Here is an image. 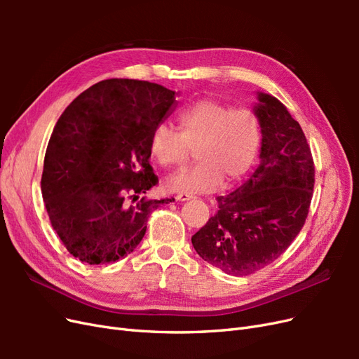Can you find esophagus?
Segmentation results:
<instances>
[{
	"label": "esophagus",
	"mask_w": 359,
	"mask_h": 359,
	"mask_svg": "<svg viewBox=\"0 0 359 359\" xmlns=\"http://www.w3.org/2000/svg\"><path fill=\"white\" fill-rule=\"evenodd\" d=\"M175 199H177V201H180V202H186V201L193 199V196H190V194H186V193H178Z\"/></svg>",
	"instance_id": "1"
}]
</instances>
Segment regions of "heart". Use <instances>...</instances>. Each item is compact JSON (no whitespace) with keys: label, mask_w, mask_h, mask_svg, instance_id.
Wrapping results in <instances>:
<instances>
[{"label":"heart","mask_w":359,"mask_h":359,"mask_svg":"<svg viewBox=\"0 0 359 359\" xmlns=\"http://www.w3.org/2000/svg\"><path fill=\"white\" fill-rule=\"evenodd\" d=\"M178 128L158 124L149 137V153L163 168L186 165L191 149L198 163L166 181V189L182 193H206L231 187L255 165L262 126L250 109H233L215 99H201L178 115Z\"/></svg>","instance_id":"b5f03b06"}]
</instances>
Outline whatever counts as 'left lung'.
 <instances>
[{"label":"left lung","instance_id":"left-lung-1","mask_svg":"<svg viewBox=\"0 0 359 359\" xmlns=\"http://www.w3.org/2000/svg\"><path fill=\"white\" fill-rule=\"evenodd\" d=\"M260 165L240 189L217 198L219 211L191 236L196 253L223 273L244 277L273 264L306 223L314 163L298 121L276 97L259 93Z\"/></svg>","mask_w":359,"mask_h":359}]
</instances>
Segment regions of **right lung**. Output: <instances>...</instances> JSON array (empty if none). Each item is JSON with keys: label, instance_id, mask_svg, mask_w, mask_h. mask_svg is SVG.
I'll return each mask as SVG.
<instances>
[{"label": "right lung", "instance_id": "right-lung-1", "mask_svg": "<svg viewBox=\"0 0 359 359\" xmlns=\"http://www.w3.org/2000/svg\"><path fill=\"white\" fill-rule=\"evenodd\" d=\"M175 103V91L158 83L106 79L76 97L53 127L41 194L53 231L81 262L130 255L151 212L175 201L139 199L158 182L149 137Z\"/></svg>", "mask_w": 359, "mask_h": 359}]
</instances>
